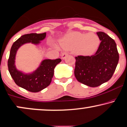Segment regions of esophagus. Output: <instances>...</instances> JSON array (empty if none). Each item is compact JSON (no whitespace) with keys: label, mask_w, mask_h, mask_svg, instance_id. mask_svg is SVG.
Instances as JSON below:
<instances>
[{"label":"esophagus","mask_w":127,"mask_h":127,"mask_svg":"<svg viewBox=\"0 0 127 127\" xmlns=\"http://www.w3.org/2000/svg\"><path fill=\"white\" fill-rule=\"evenodd\" d=\"M67 56H68V53H63L62 54V59H64Z\"/></svg>","instance_id":"34e87169"}]
</instances>
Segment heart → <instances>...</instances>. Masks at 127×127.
Returning <instances> with one entry per match:
<instances>
[{"label": "heart", "mask_w": 127, "mask_h": 127, "mask_svg": "<svg viewBox=\"0 0 127 127\" xmlns=\"http://www.w3.org/2000/svg\"><path fill=\"white\" fill-rule=\"evenodd\" d=\"M99 43L98 36L94 33L74 32L64 38L60 45L65 50H74L78 55L90 56L97 50Z\"/></svg>", "instance_id": "obj_1"}]
</instances>
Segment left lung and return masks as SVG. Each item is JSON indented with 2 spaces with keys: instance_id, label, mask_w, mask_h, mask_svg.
I'll return each instance as SVG.
<instances>
[{
  "instance_id": "left-lung-1",
  "label": "left lung",
  "mask_w": 127,
  "mask_h": 127,
  "mask_svg": "<svg viewBox=\"0 0 127 127\" xmlns=\"http://www.w3.org/2000/svg\"><path fill=\"white\" fill-rule=\"evenodd\" d=\"M97 34L101 41L95 53L75 57V78L80 83L91 87L110 80L119 60L115 41L104 32H98Z\"/></svg>"
}]
</instances>
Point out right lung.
Returning a JSON list of instances; mask_svg holds the SVG:
<instances>
[{
    "label": "right lung",
    "instance_id": "add662e5",
    "mask_svg": "<svg viewBox=\"0 0 127 127\" xmlns=\"http://www.w3.org/2000/svg\"><path fill=\"white\" fill-rule=\"evenodd\" d=\"M46 33L39 34L30 33L22 36L13 44L8 59L9 71L16 84L32 93L38 92L49 86L54 75V69L62 60L60 59L44 60L34 72L29 74H26L18 71L14 65L16 54L17 49L22 45L27 43L38 44L40 41L46 37Z\"/></svg>",
    "mask_w": 127,
    "mask_h": 127
}]
</instances>
